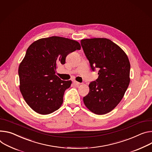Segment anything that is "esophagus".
<instances>
[{
  "instance_id": "1",
  "label": "esophagus",
  "mask_w": 152,
  "mask_h": 152,
  "mask_svg": "<svg viewBox=\"0 0 152 152\" xmlns=\"http://www.w3.org/2000/svg\"><path fill=\"white\" fill-rule=\"evenodd\" d=\"M73 84H74V86H75V87H79V86L80 85V84L79 83V82H78L76 81V80H74V81H73Z\"/></svg>"
}]
</instances>
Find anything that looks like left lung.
I'll list each match as a JSON object with an SVG mask.
<instances>
[{
  "mask_svg": "<svg viewBox=\"0 0 152 152\" xmlns=\"http://www.w3.org/2000/svg\"><path fill=\"white\" fill-rule=\"evenodd\" d=\"M92 70L99 69V76L89 84L88 94L83 101L96 115H105L121 102L130 83V64L126 53L106 38L80 40Z\"/></svg>",
  "mask_w": 152,
  "mask_h": 152,
  "instance_id": "8db88e82",
  "label": "left lung"
}]
</instances>
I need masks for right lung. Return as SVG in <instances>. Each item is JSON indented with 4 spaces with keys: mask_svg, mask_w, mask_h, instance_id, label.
<instances>
[{
    "mask_svg": "<svg viewBox=\"0 0 152 152\" xmlns=\"http://www.w3.org/2000/svg\"><path fill=\"white\" fill-rule=\"evenodd\" d=\"M80 48L77 41L52 36L34 41L27 49L19 66V88L35 112L48 115L61 107L64 91L72 82L56 75L57 65L64 64L67 55Z\"/></svg>",
    "mask_w": 152,
    "mask_h": 152,
    "instance_id": "add662e5",
    "label": "right lung"
}]
</instances>
